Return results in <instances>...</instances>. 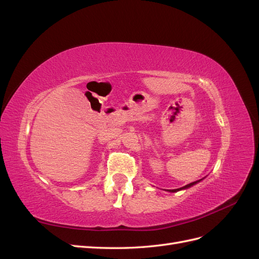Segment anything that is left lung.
<instances>
[{"mask_svg": "<svg viewBox=\"0 0 259 259\" xmlns=\"http://www.w3.org/2000/svg\"><path fill=\"white\" fill-rule=\"evenodd\" d=\"M201 180V179H200ZM200 180H197V182H193V183H190V184H188V185H186L185 187H183V188H179V189H174V190H168L169 192H176V191H179V190H182V189H187V188H189V187H191V186H193V185H195V184H198Z\"/></svg>", "mask_w": 259, "mask_h": 259, "instance_id": "1", "label": "left lung"}]
</instances>
